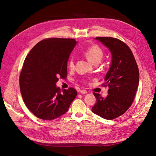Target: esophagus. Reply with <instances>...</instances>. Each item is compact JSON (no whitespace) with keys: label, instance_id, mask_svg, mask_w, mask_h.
Instances as JSON below:
<instances>
[{"label":"esophagus","instance_id":"obj_1","mask_svg":"<svg viewBox=\"0 0 156 156\" xmlns=\"http://www.w3.org/2000/svg\"><path fill=\"white\" fill-rule=\"evenodd\" d=\"M80 93L81 94H85L87 93V91L85 90H81L80 91Z\"/></svg>","mask_w":156,"mask_h":156}]
</instances>
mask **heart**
I'll use <instances>...</instances> for the list:
<instances>
[{
    "label": "heart",
    "instance_id": "obj_1",
    "mask_svg": "<svg viewBox=\"0 0 156 156\" xmlns=\"http://www.w3.org/2000/svg\"><path fill=\"white\" fill-rule=\"evenodd\" d=\"M84 55L91 63L93 64H97L103 58L104 52L102 49L99 46L95 45L88 48L85 51ZM68 66L70 69H73L75 68V61H74L73 57L69 59Z\"/></svg>",
    "mask_w": 156,
    "mask_h": 156
}]
</instances>
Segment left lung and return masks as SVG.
I'll list each match as a JSON object with an SVG mask.
<instances>
[{"label": "left lung", "mask_w": 156, "mask_h": 156, "mask_svg": "<svg viewBox=\"0 0 156 156\" xmlns=\"http://www.w3.org/2000/svg\"><path fill=\"white\" fill-rule=\"evenodd\" d=\"M109 48L111 66L104 78L108 95L105 98L94 92L97 103L92 111L101 118L111 120L124 114L132 105L139 83V71L129 47L118 38L96 37Z\"/></svg>", "instance_id": "left-lung-1"}]
</instances>
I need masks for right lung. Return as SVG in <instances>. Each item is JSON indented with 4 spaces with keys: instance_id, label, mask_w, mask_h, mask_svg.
<instances>
[{
    "instance_id": "add662e5",
    "label": "right lung",
    "mask_w": 156,
    "mask_h": 156,
    "mask_svg": "<svg viewBox=\"0 0 156 156\" xmlns=\"http://www.w3.org/2000/svg\"><path fill=\"white\" fill-rule=\"evenodd\" d=\"M77 42L70 38H47L32 48L20 76L23 101L37 118L52 120L63 115L77 95L75 88L56 86L67 75V63Z\"/></svg>"
}]
</instances>
